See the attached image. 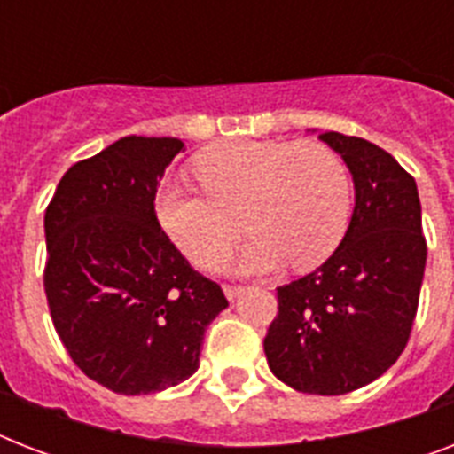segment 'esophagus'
I'll use <instances>...</instances> for the list:
<instances>
[{"label":"esophagus","instance_id":"34e87169","mask_svg":"<svg viewBox=\"0 0 454 454\" xmlns=\"http://www.w3.org/2000/svg\"><path fill=\"white\" fill-rule=\"evenodd\" d=\"M223 292H226L228 299H235L242 292L240 285H223Z\"/></svg>","mask_w":454,"mask_h":454}]
</instances>
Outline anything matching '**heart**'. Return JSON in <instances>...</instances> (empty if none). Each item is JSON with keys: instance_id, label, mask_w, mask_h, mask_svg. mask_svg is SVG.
<instances>
[{"instance_id": "b5f03b06", "label": "heart", "mask_w": 454, "mask_h": 454, "mask_svg": "<svg viewBox=\"0 0 454 454\" xmlns=\"http://www.w3.org/2000/svg\"><path fill=\"white\" fill-rule=\"evenodd\" d=\"M205 192L164 185L155 209L162 228L192 262H216L240 233L252 238L221 266L270 270L290 262L309 270L344 238L348 176L344 162L320 141H235L195 160Z\"/></svg>"}]
</instances>
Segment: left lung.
Listing matches in <instances>:
<instances>
[{
  "label": "left lung",
  "instance_id": "obj_1",
  "mask_svg": "<svg viewBox=\"0 0 454 454\" xmlns=\"http://www.w3.org/2000/svg\"><path fill=\"white\" fill-rule=\"evenodd\" d=\"M320 138L353 174L351 223L320 269L278 287L263 351L287 387L341 395L381 377L408 346L427 240L415 178L394 157L339 131Z\"/></svg>",
  "mask_w": 454,
  "mask_h": 454
}]
</instances>
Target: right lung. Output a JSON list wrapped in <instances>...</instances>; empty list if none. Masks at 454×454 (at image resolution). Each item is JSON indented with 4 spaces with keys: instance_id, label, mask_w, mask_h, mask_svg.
Instances as JSON below:
<instances>
[{
    "instance_id": "add662e5",
    "label": "right lung",
    "mask_w": 454,
    "mask_h": 454,
    "mask_svg": "<svg viewBox=\"0 0 454 454\" xmlns=\"http://www.w3.org/2000/svg\"><path fill=\"white\" fill-rule=\"evenodd\" d=\"M181 151L178 138H120L73 164L46 207L53 327L74 365L115 394L188 380L205 330L228 306L157 221V184Z\"/></svg>"
}]
</instances>
